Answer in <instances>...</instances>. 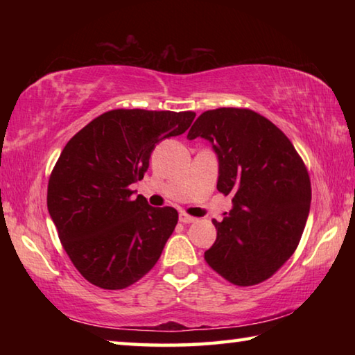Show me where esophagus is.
<instances>
[{
    "mask_svg": "<svg viewBox=\"0 0 355 355\" xmlns=\"http://www.w3.org/2000/svg\"><path fill=\"white\" fill-rule=\"evenodd\" d=\"M197 219L192 218V216L186 214V213H180V222H183V224H191V222H196Z\"/></svg>",
    "mask_w": 355,
    "mask_h": 355,
    "instance_id": "34e87169",
    "label": "esophagus"
}]
</instances>
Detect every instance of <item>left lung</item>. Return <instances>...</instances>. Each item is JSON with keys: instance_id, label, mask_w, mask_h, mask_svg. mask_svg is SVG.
Wrapping results in <instances>:
<instances>
[{"instance_id": "obj_1", "label": "left lung", "mask_w": 355, "mask_h": 355, "mask_svg": "<svg viewBox=\"0 0 355 355\" xmlns=\"http://www.w3.org/2000/svg\"><path fill=\"white\" fill-rule=\"evenodd\" d=\"M213 144L219 159L218 191L233 194V208L205 261L225 280L250 286L271 277L296 250L309 218L310 177L291 141L245 107L205 111L188 139Z\"/></svg>"}]
</instances>
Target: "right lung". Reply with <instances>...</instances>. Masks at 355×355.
<instances>
[{
	"instance_id": "1",
	"label": "right lung",
	"mask_w": 355,
	"mask_h": 355,
	"mask_svg": "<svg viewBox=\"0 0 355 355\" xmlns=\"http://www.w3.org/2000/svg\"><path fill=\"white\" fill-rule=\"evenodd\" d=\"M196 112L112 110L71 137L48 182L46 205L59 239L84 279L123 290L161 257L178 222L175 208L131 199L155 144L183 135Z\"/></svg>"
}]
</instances>
